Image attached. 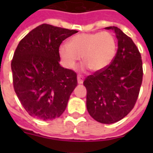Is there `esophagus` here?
Listing matches in <instances>:
<instances>
[{
  "label": "esophagus",
  "instance_id": "34e87169",
  "mask_svg": "<svg viewBox=\"0 0 153 153\" xmlns=\"http://www.w3.org/2000/svg\"><path fill=\"white\" fill-rule=\"evenodd\" d=\"M77 79H78V83L79 84H82L83 82V77L82 76L81 74H78Z\"/></svg>",
  "mask_w": 153,
  "mask_h": 153
}]
</instances>
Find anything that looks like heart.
Instances as JSON below:
<instances>
[{
  "label": "heart",
  "instance_id": "obj_1",
  "mask_svg": "<svg viewBox=\"0 0 153 153\" xmlns=\"http://www.w3.org/2000/svg\"><path fill=\"white\" fill-rule=\"evenodd\" d=\"M116 53V38L109 32L81 33L72 37L69 44L59 47V55L67 67H75L82 56V62L92 71L106 68Z\"/></svg>",
  "mask_w": 153,
  "mask_h": 153
}]
</instances>
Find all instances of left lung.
Returning a JSON list of instances; mask_svg holds the SVG:
<instances>
[{
	"instance_id": "left-lung-1",
	"label": "left lung",
	"mask_w": 153,
	"mask_h": 153,
	"mask_svg": "<svg viewBox=\"0 0 153 153\" xmlns=\"http://www.w3.org/2000/svg\"><path fill=\"white\" fill-rule=\"evenodd\" d=\"M114 31L117 51L105 69L95 71L84 80L86 108L95 121L112 124L124 118L135 105L143 79L141 55L130 37L117 27Z\"/></svg>"
}]
</instances>
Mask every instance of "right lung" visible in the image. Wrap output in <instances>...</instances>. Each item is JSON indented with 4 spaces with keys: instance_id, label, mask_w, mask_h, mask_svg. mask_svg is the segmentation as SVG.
<instances>
[{
    "instance_id": "1",
    "label": "right lung",
    "mask_w": 153,
    "mask_h": 153,
    "mask_svg": "<svg viewBox=\"0 0 153 153\" xmlns=\"http://www.w3.org/2000/svg\"><path fill=\"white\" fill-rule=\"evenodd\" d=\"M78 31L39 25L20 41L11 67L13 87L29 115L43 121L59 117L77 86L76 73L59 65L60 44Z\"/></svg>"
}]
</instances>
